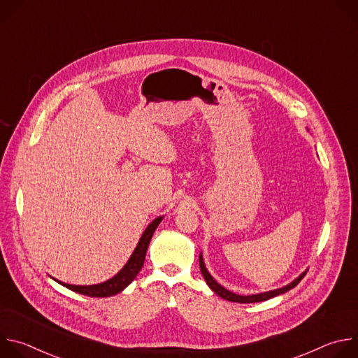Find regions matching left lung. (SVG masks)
<instances>
[{"label":"left lung","mask_w":358,"mask_h":358,"mask_svg":"<svg viewBox=\"0 0 358 358\" xmlns=\"http://www.w3.org/2000/svg\"><path fill=\"white\" fill-rule=\"evenodd\" d=\"M199 268H201V273L203 276V279H206L207 285L211 287L213 292H215L220 297L225 299V300H229V301H236V303H258V301H264V300H268V299H272L278 294H282L290 289H293L294 286H297V283L304 278L306 272H303L297 279H294L292 283L280 287V289H276V290H271V292H265V293H258V294H249V296H241V294H236V293H232L229 290H227L224 286H221L211 275L210 272L207 271L206 268V264H203V259H202V255H199Z\"/></svg>","instance_id":"left-lung-1"}]
</instances>
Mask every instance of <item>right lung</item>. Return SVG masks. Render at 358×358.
<instances>
[{
    "mask_svg": "<svg viewBox=\"0 0 358 358\" xmlns=\"http://www.w3.org/2000/svg\"><path fill=\"white\" fill-rule=\"evenodd\" d=\"M162 220H163V217L156 218L155 221H152L145 228V231L143 232V235H141L136 249L131 253L130 259L123 266V269L116 276H113L112 279H109V280H106L103 283L89 285V286H76V285H68V283L59 282L57 279L55 280L58 283H61L62 286H65V287H68V289H71V290H73L76 293L86 294V296H90V297H109V296H115V294L120 293L123 289H126L134 280V278L137 276V273L143 268L148 243H150L151 236H152V234H155L156 228L162 222Z\"/></svg>",
    "mask_w": 358,
    "mask_h": 358,
    "instance_id": "add662e5",
    "label": "right lung"
}]
</instances>
